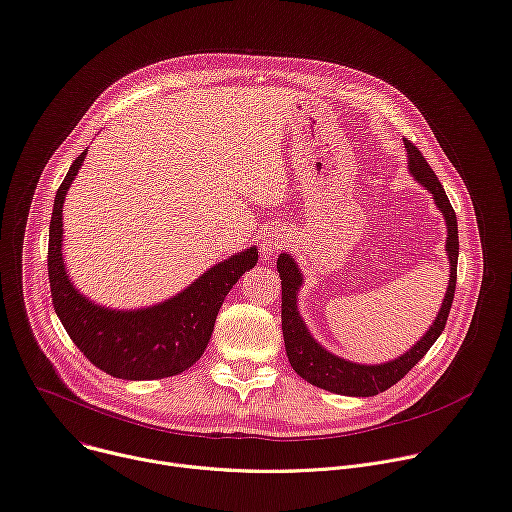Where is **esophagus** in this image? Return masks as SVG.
<instances>
[{"label":"esophagus","mask_w":512,"mask_h":512,"mask_svg":"<svg viewBox=\"0 0 512 512\" xmlns=\"http://www.w3.org/2000/svg\"><path fill=\"white\" fill-rule=\"evenodd\" d=\"M282 246V242L276 238V236H264L262 244H260V252H262V258H272L278 248Z\"/></svg>","instance_id":"obj_1"}]
</instances>
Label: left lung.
I'll use <instances>...</instances> for the list:
<instances>
[{"instance_id": "1", "label": "left lung", "mask_w": 512, "mask_h": 512, "mask_svg": "<svg viewBox=\"0 0 512 512\" xmlns=\"http://www.w3.org/2000/svg\"><path fill=\"white\" fill-rule=\"evenodd\" d=\"M405 148L409 154V170L411 175L433 195L439 211L447 223V256H449V285L441 309L429 327V331L419 339V342L403 356L394 358L386 364L366 366L354 364L348 360L337 358L323 350L315 339L311 337L307 325L303 323L299 309H297V293L303 285V276L297 262L289 254H280L276 260V268L280 274L282 285V337H285V350L293 370L305 378L309 384L319 386L323 390L346 394V396H374L378 392L388 390L392 384L399 382L435 344V339L445 329L449 309L453 303V293H456V278H458V254H460V240H458V219L453 211L443 185L439 183L433 168L423 158L421 150L405 138Z\"/></svg>"}]
</instances>
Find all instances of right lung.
<instances>
[{"label":"right lung","instance_id":"right-lung-1","mask_svg":"<svg viewBox=\"0 0 512 512\" xmlns=\"http://www.w3.org/2000/svg\"><path fill=\"white\" fill-rule=\"evenodd\" d=\"M71 164L54 197L48 227V280L56 315L83 356L99 370L122 380H156L189 370L205 352L215 317L238 278L256 266L258 250L227 258L177 297L138 311L105 309L85 299L63 262V203L85 160Z\"/></svg>","mask_w":512,"mask_h":512}]
</instances>
